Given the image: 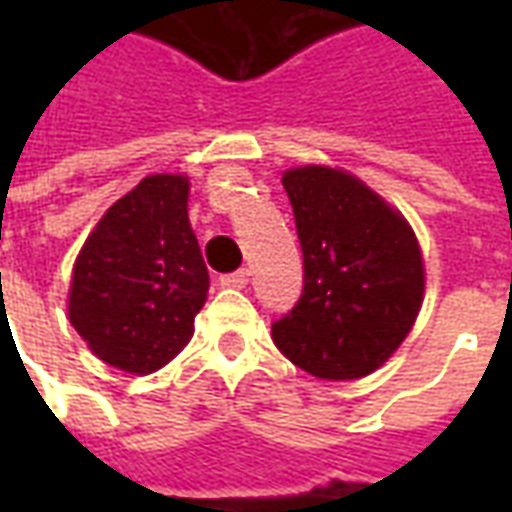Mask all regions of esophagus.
Instances as JSON below:
<instances>
[{
	"instance_id": "1",
	"label": "esophagus",
	"mask_w": 512,
	"mask_h": 512,
	"mask_svg": "<svg viewBox=\"0 0 512 512\" xmlns=\"http://www.w3.org/2000/svg\"><path fill=\"white\" fill-rule=\"evenodd\" d=\"M219 282H222L224 288H246V285H249V271H246V268H241V271H233V274H224L222 279H219Z\"/></svg>"
}]
</instances>
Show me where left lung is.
Wrapping results in <instances>:
<instances>
[{
  "instance_id": "8db88e82",
  "label": "left lung",
  "mask_w": 512,
  "mask_h": 512,
  "mask_svg": "<svg viewBox=\"0 0 512 512\" xmlns=\"http://www.w3.org/2000/svg\"><path fill=\"white\" fill-rule=\"evenodd\" d=\"M304 293L271 326L290 362L323 381H354L389 362L425 299V260L403 213L351 172L304 164L282 172Z\"/></svg>"
}]
</instances>
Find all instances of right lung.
Here are the masks:
<instances>
[{
  "label": "right lung",
  "mask_w": 512,
  "mask_h": 512,
  "mask_svg": "<svg viewBox=\"0 0 512 512\" xmlns=\"http://www.w3.org/2000/svg\"><path fill=\"white\" fill-rule=\"evenodd\" d=\"M208 268L189 222V178L147 175L98 219L76 255L68 318L101 362L131 376L189 345Z\"/></svg>",
  "instance_id": "1"
}]
</instances>
